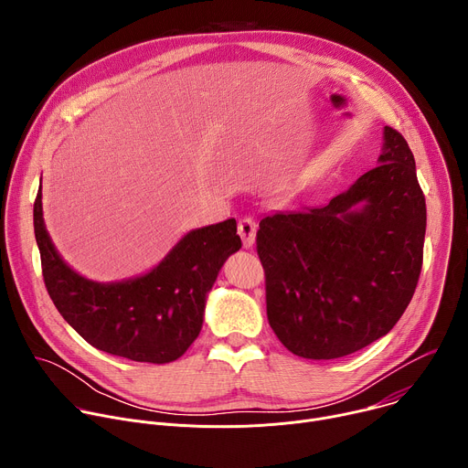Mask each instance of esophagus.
<instances>
[{
    "mask_svg": "<svg viewBox=\"0 0 468 468\" xmlns=\"http://www.w3.org/2000/svg\"><path fill=\"white\" fill-rule=\"evenodd\" d=\"M255 233H257V224L253 218L244 217L239 220V235L242 239L244 248H251L255 242Z\"/></svg>",
    "mask_w": 468,
    "mask_h": 468,
    "instance_id": "esophagus-1",
    "label": "esophagus"
}]
</instances>
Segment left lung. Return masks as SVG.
<instances>
[{"label": "left lung", "mask_w": 468, "mask_h": 468, "mask_svg": "<svg viewBox=\"0 0 468 468\" xmlns=\"http://www.w3.org/2000/svg\"><path fill=\"white\" fill-rule=\"evenodd\" d=\"M383 135L381 165L327 206L259 222L266 316L294 356L337 359L372 345L415 294L426 199L402 133L385 125Z\"/></svg>", "instance_id": "8db88e82"}]
</instances>
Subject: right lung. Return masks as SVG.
<instances>
[{
    "mask_svg": "<svg viewBox=\"0 0 468 468\" xmlns=\"http://www.w3.org/2000/svg\"><path fill=\"white\" fill-rule=\"evenodd\" d=\"M42 276L57 311L94 348L139 363L181 357L202 329L207 292L224 261L242 242L235 218L186 233L141 278L96 283L66 264L42 218V192L33 207Z\"/></svg>",
    "mask_w": 468,
    "mask_h": 468,
    "instance_id": "obj_1",
    "label": "right lung"
}]
</instances>
